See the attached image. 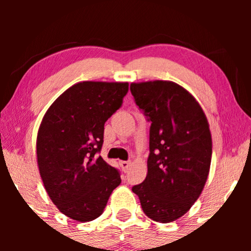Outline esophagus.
I'll use <instances>...</instances> for the list:
<instances>
[{"instance_id":"esophagus-1","label":"esophagus","mask_w":251,"mask_h":251,"mask_svg":"<svg viewBox=\"0 0 251 251\" xmlns=\"http://www.w3.org/2000/svg\"><path fill=\"white\" fill-rule=\"evenodd\" d=\"M119 164H120V166H122V169L124 170V171H127L128 168H129V165H131V163L126 162V160H120Z\"/></svg>"}]
</instances>
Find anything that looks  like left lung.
<instances>
[{
	"mask_svg": "<svg viewBox=\"0 0 251 251\" xmlns=\"http://www.w3.org/2000/svg\"><path fill=\"white\" fill-rule=\"evenodd\" d=\"M131 93L151 122L148 175L132 191L149 218L169 223L189 211L208 179V119L195 97L174 81L132 82Z\"/></svg>",
	"mask_w": 251,
	"mask_h": 251,
	"instance_id": "1",
	"label": "left lung"
}]
</instances>
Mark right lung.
<instances>
[{"label": "right lung", "mask_w": 251, "mask_h": 251, "mask_svg": "<svg viewBox=\"0 0 251 251\" xmlns=\"http://www.w3.org/2000/svg\"><path fill=\"white\" fill-rule=\"evenodd\" d=\"M128 82L82 81L50 105L37 132L40 176L56 208L79 222L103 212L120 174L101 157L103 125L120 108Z\"/></svg>", "instance_id": "obj_1"}]
</instances>
